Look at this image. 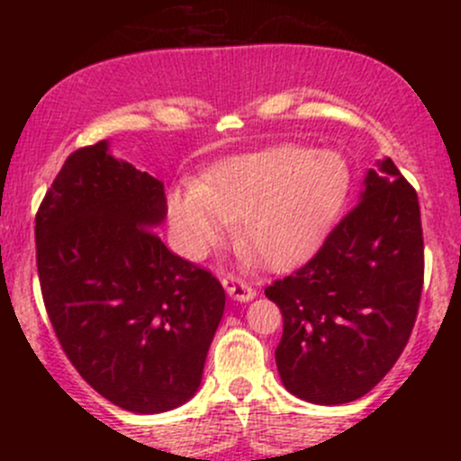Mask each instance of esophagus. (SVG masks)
Here are the masks:
<instances>
[{"mask_svg":"<svg viewBox=\"0 0 461 461\" xmlns=\"http://www.w3.org/2000/svg\"><path fill=\"white\" fill-rule=\"evenodd\" d=\"M223 285L227 294L236 301H249L256 297V288L247 279L238 277V275H227V277H223Z\"/></svg>","mask_w":461,"mask_h":461,"instance_id":"obj_1","label":"esophagus"}]
</instances>
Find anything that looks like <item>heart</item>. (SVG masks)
Masks as SVG:
<instances>
[{"instance_id": "heart-1", "label": "heart", "mask_w": 461, "mask_h": 461, "mask_svg": "<svg viewBox=\"0 0 461 461\" xmlns=\"http://www.w3.org/2000/svg\"><path fill=\"white\" fill-rule=\"evenodd\" d=\"M351 168L336 151L275 147L216 164L194 190L168 199L179 247L201 258L236 223V236L262 262L303 260L345 208Z\"/></svg>"}]
</instances>
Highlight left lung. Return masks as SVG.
<instances>
[{
	"mask_svg": "<svg viewBox=\"0 0 461 461\" xmlns=\"http://www.w3.org/2000/svg\"><path fill=\"white\" fill-rule=\"evenodd\" d=\"M362 199L303 267L264 288L284 333L279 377L319 405L356 401L385 377L410 340L425 279L420 205L390 158Z\"/></svg>",
	"mask_w": 461,
	"mask_h": 461,
	"instance_id": "1",
	"label": "left lung"
}]
</instances>
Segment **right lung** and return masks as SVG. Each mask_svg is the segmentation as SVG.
<instances>
[{"label": "right lung", "mask_w": 461, "mask_h": 461, "mask_svg": "<svg viewBox=\"0 0 461 461\" xmlns=\"http://www.w3.org/2000/svg\"><path fill=\"white\" fill-rule=\"evenodd\" d=\"M160 179L105 140L67 158L36 212V267L58 342L110 403L158 414L197 393L225 308L208 268L168 251Z\"/></svg>", "instance_id": "1"}]
</instances>
